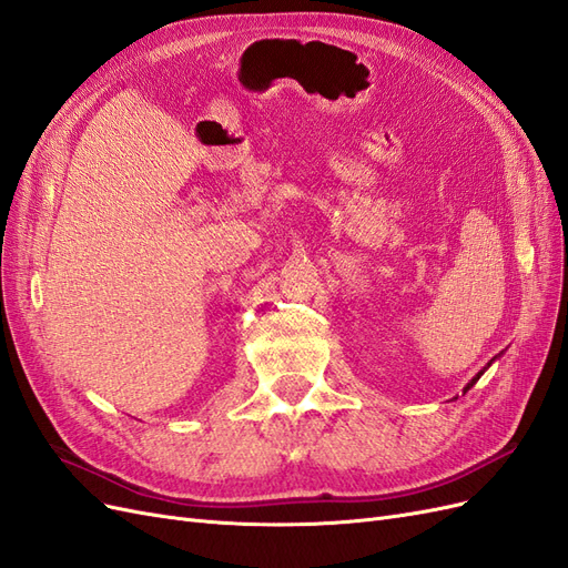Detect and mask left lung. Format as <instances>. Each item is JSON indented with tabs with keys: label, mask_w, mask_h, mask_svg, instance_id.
Segmentation results:
<instances>
[{
	"label": "left lung",
	"mask_w": 568,
	"mask_h": 568,
	"mask_svg": "<svg viewBox=\"0 0 568 568\" xmlns=\"http://www.w3.org/2000/svg\"><path fill=\"white\" fill-rule=\"evenodd\" d=\"M490 363H493V359H490ZM490 363H488V365H486V367H484V369H480V372H478V374H476V376H474V379H471V382H469V384H467V386H464V393H467V390H469V388H471V386H474V384H476V382H478V379H480V374H484V372H486V369H488V367H490Z\"/></svg>",
	"instance_id": "obj_1"
}]
</instances>
